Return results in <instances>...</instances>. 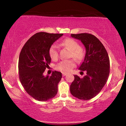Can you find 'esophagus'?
<instances>
[{
	"instance_id": "obj_1",
	"label": "esophagus",
	"mask_w": 126,
	"mask_h": 126,
	"mask_svg": "<svg viewBox=\"0 0 126 126\" xmlns=\"http://www.w3.org/2000/svg\"><path fill=\"white\" fill-rule=\"evenodd\" d=\"M66 74H67V73H64V72H63L62 73V75H63V76H65Z\"/></svg>"
}]
</instances>
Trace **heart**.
<instances>
[{"label": "heart", "instance_id": "obj_1", "mask_svg": "<svg viewBox=\"0 0 126 126\" xmlns=\"http://www.w3.org/2000/svg\"><path fill=\"white\" fill-rule=\"evenodd\" d=\"M63 46L69 48L71 50V57L78 61H80L84 58L85 52L83 48L79 46L78 43L71 38H66L61 43ZM49 54L52 60H57L59 57L58 47L55 44H53L49 49ZM76 62L73 59L64 60L60 62L55 65V69L64 73H68L76 67Z\"/></svg>", "mask_w": 126, "mask_h": 126}]
</instances>
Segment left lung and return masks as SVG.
I'll use <instances>...</instances> for the list:
<instances>
[{"label": "left lung", "instance_id": "obj_1", "mask_svg": "<svg viewBox=\"0 0 126 126\" xmlns=\"http://www.w3.org/2000/svg\"><path fill=\"white\" fill-rule=\"evenodd\" d=\"M86 48L84 61L79 68L86 72L83 78L74 75L70 86L72 95L82 100H88L98 94L106 84L110 74V63L108 53L104 46L94 35L88 33L72 34Z\"/></svg>", "mask_w": 126, "mask_h": 126}]
</instances>
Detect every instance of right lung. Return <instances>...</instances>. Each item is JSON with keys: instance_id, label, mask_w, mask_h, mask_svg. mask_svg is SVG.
Segmentation results:
<instances>
[{"instance_id": "obj_1", "label": "right lung", "mask_w": 126, "mask_h": 126, "mask_svg": "<svg viewBox=\"0 0 126 126\" xmlns=\"http://www.w3.org/2000/svg\"><path fill=\"white\" fill-rule=\"evenodd\" d=\"M63 34L39 32L27 40L21 50L18 62L19 77L28 94L39 101L54 97L62 73L54 71L50 76L43 73L49 67L51 58L49 49Z\"/></svg>"}]
</instances>
